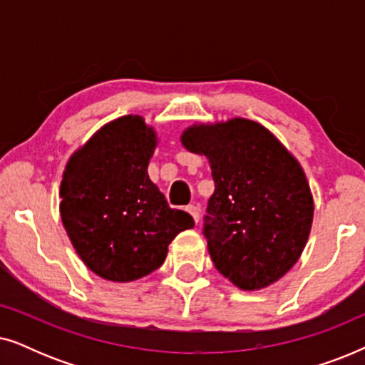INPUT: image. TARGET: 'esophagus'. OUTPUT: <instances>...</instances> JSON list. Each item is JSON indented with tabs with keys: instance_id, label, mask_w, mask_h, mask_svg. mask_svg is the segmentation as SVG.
Masks as SVG:
<instances>
[{
	"instance_id": "34e87169",
	"label": "esophagus",
	"mask_w": 365,
	"mask_h": 365,
	"mask_svg": "<svg viewBox=\"0 0 365 365\" xmlns=\"http://www.w3.org/2000/svg\"><path fill=\"white\" fill-rule=\"evenodd\" d=\"M186 211L189 212V214H191V216L194 217V222H199V209L196 207V206H192V204H191V206H187L186 207Z\"/></svg>"
}]
</instances>
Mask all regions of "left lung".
I'll return each mask as SVG.
<instances>
[{
    "instance_id": "obj_1",
    "label": "left lung",
    "mask_w": 365,
    "mask_h": 365,
    "mask_svg": "<svg viewBox=\"0 0 365 365\" xmlns=\"http://www.w3.org/2000/svg\"><path fill=\"white\" fill-rule=\"evenodd\" d=\"M181 141L211 164L216 187L202 234L214 266L244 291L279 281L301 257L312 226L301 164L271 131L242 118L194 124Z\"/></svg>"
}]
</instances>
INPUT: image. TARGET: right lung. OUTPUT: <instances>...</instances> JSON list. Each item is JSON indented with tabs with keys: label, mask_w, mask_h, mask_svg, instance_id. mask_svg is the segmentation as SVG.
Instances as JSON below:
<instances>
[{
	"label": "right lung",
	"mask_w": 365,
	"mask_h": 365,
	"mask_svg": "<svg viewBox=\"0 0 365 365\" xmlns=\"http://www.w3.org/2000/svg\"><path fill=\"white\" fill-rule=\"evenodd\" d=\"M154 148V129L129 114L99 129L63 174V226L83 262L108 281H136L156 271L173 239L194 226L149 179Z\"/></svg>",
	"instance_id": "right-lung-1"
}]
</instances>
